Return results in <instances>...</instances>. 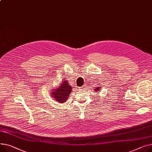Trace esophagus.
Returning a JSON list of instances; mask_svg holds the SVG:
<instances>
[{"instance_id": "obj_1", "label": "esophagus", "mask_w": 152, "mask_h": 152, "mask_svg": "<svg viewBox=\"0 0 152 152\" xmlns=\"http://www.w3.org/2000/svg\"><path fill=\"white\" fill-rule=\"evenodd\" d=\"M86 87V85H85V84H84V86H83L81 87H80V88H84Z\"/></svg>"}]
</instances>
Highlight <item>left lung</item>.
<instances>
[{
    "instance_id": "8db88e82",
    "label": "left lung",
    "mask_w": 152,
    "mask_h": 152,
    "mask_svg": "<svg viewBox=\"0 0 152 152\" xmlns=\"http://www.w3.org/2000/svg\"><path fill=\"white\" fill-rule=\"evenodd\" d=\"M99 88H100V87H98L97 88H95V92H99Z\"/></svg>"
}]
</instances>
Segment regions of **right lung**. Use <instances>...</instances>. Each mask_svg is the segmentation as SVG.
<instances>
[{"label": "right lung", "mask_w": 152, "mask_h": 152, "mask_svg": "<svg viewBox=\"0 0 152 152\" xmlns=\"http://www.w3.org/2000/svg\"><path fill=\"white\" fill-rule=\"evenodd\" d=\"M72 87L68 85V82L65 80L61 83V85L57 89H53L52 96L59 103H65L67 98L72 92Z\"/></svg>", "instance_id": "right-lung-1"}]
</instances>
